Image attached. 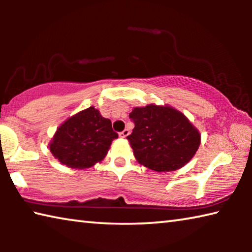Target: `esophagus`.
I'll use <instances>...</instances> for the list:
<instances>
[{"instance_id": "esophagus-1", "label": "esophagus", "mask_w": 252, "mask_h": 252, "mask_svg": "<svg viewBox=\"0 0 252 252\" xmlns=\"http://www.w3.org/2000/svg\"><path fill=\"white\" fill-rule=\"evenodd\" d=\"M130 134V131L127 130V129H126V130H123L122 132H120V133H119V136H120V138H126L127 135Z\"/></svg>"}]
</instances>
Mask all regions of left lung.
I'll return each mask as SVG.
<instances>
[{
    "label": "left lung",
    "instance_id": "left-lung-1",
    "mask_svg": "<svg viewBox=\"0 0 252 252\" xmlns=\"http://www.w3.org/2000/svg\"><path fill=\"white\" fill-rule=\"evenodd\" d=\"M134 123L126 136L140 163L158 172L174 171L187 164L200 146V133L185 114L171 106L149 104L129 114Z\"/></svg>",
    "mask_w": 252,
    "mask_h": 252
}]
</instances>
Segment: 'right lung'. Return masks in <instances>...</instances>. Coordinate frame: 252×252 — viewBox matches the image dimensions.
I'll use <instances>...</instances> for the list:
<instances>
[{
    "label": "right lung",
    "instance_id": "right-lung-1",
    "mask_svg": "<svg viewBox=\"0 0 252 252\" xmlns=\"http://www.w3.org/2000/svg\"><path fill=\"white\" fill-rule=\"evenodd\" d=\"M118 138L109 119L90 106L71 117L55 132L50 150L55 159L70 168H90L108 153Z\"/></svg>",
    "mask_w": 252,
    "mask_h": 252
}]
</instances>
